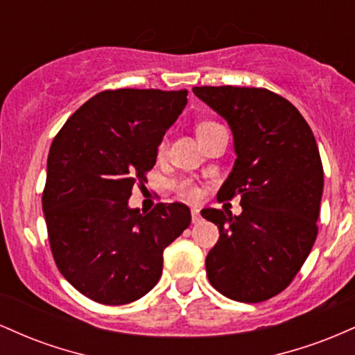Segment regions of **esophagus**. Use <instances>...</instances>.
Returning <instances> with one entry per match:
<instances>
[{"label":"esophagus","instance_id":"obj_1","mask_svg":"<svg viewBox=\"0 0 355 355\" xmlns=\"http://www.w3.org/2000/svg\"><path fill=\"white\" fill-rule=\"evenodd\" d=\"M202 220L200 217V210L198 209H191V222L193 223H198Z\"/></svg>","mask_w":355,"mask_h":355}]
</instances>
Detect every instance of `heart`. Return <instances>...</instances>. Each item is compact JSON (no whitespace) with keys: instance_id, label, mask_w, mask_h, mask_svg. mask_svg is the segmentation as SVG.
I'll return each instance as SVG.
<instances>
[{"instance_id":"heart-1","label":"heart","mask_w":355,"mask_h":355,"mask_svg":"<svg viewBox=\"0 0 355 355\" xmlns=\"http://www.w3.org/2000/svg\"><path fill=\"white\" fill-rule=\"evenodd\" d=\"M217 123H214V121H203V123H200L197 126V133H202L205 132V130L211 128V126H215ZM166 152V141L164 140L160 144V146H158V153L164 155ZM175 189L178 190V193L182 195V197L189 198V200H198V197H200V190H198V187L195 185L193 182L190 180H180L175 183Z\"/></svg>"}]
</instances>
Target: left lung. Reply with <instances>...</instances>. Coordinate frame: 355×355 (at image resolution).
I'll list each match as a JSON object with an SVG mask.
<instances>
[{
  "label": "left lung",
  "mask_w": 355,
  "mask_h": 355,
  "mask_svg": "<svg viewBox=\"0 0 355 355\" xmlns=\"http://www.w3.org/2000/svg\"><path fill=\"white\" fill-rule=\"evenodd\" d=\"M234 133V168L218 198L240 195L242 214L205 209L220 237L207 277L237 302L270 299L294 280L317 239L324 168L311 126L288 100L266 88L195 87Z\"/></svg>",
  "instance_id": "8db88e82"
}]
</instances>
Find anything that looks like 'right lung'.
I'll return each instance as SVG.
<instances>
[{
  "label": "right lung",
  "mask_w": 355,
  "mask_h": 355,
  "mask_svg": "<svg viewBox=\"0 0 355 355\" xmlns=\"http://www.w3.org/2000/svg\"><path fill=\"white\" fill-rule=\"evenodd\" d=\"M187 89H105L61 126L48 153L43 211L61 275L105 305L138 300L157 285L164 250L190 225L183 203L130 209L137 183L187 105Z\"/></svg>",
  "instance_id": "1"
}]
</instances>
